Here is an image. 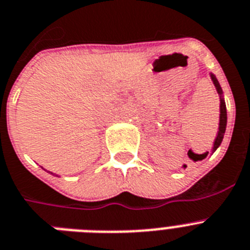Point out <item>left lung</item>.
I'll return each instance as SVG.
<instances>
[{
	"instance_id": "8db88e82",
	"label": "left lung",
	"mask_w": 250,
	"mask_h": 250,
	"mask_svg": "<svg viewBox=\"0 0 250 250\" xmlns=\"http://www.w3.org/2000/svg\"><path fill=\"white\" fill-rule=\"evenodd\" d=\"M210 77H211V81H212V83H214L215 88H216L217 93H219V97H220V120H219V130H217V135L216 138H215L214 140V146H212V153H214L215 150H216L219 146H220L221 142H223L224 139V134H225V130H227V123H228V116H227V104H225V101H224V96H223V89H221V86L220 83H219V81L216 80V77H215V74L210 73ZM208 151H206V153H204V154H196V155H192L188 153V157L191 158L192 161H202V159H205V158L208 157ZM183 168H186V166H183Z\"/></svg>"
}]
</instances>
